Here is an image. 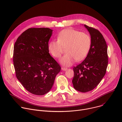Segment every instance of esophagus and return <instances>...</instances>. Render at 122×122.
<instances>
[{"label": "esophagus", "instance_id": "34e87169", "mask_svg": "<svg viewBox=\"0 0 122 122\" xmlns=\"http://www.w3.org/2000/svg\"><path fill=\"white\" fill-rule=\"evenodd\" d=\"M61 69H62V71H67V68L66 67H62V68H61Z\"/></svg>", "mask_w": 122, "mask_h": 122}]
</instances>
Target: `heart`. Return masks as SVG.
<instances>
[{
	"instance_id": "obj_1",
	"label": "heart",
	"mask_w": 122,
	"mask_h": 122,
	"mask_svg": "<svg viewBox=\"0 0 122 122\" xmlns=\"http://www.w3.org/2000/svg\"><path fill=\"white\" fill-rule=\"evenodd\" d=\"M92 45V40L88 34L72 29L61 31L57 35V40H51L48 45L50 54L58 58L66 48V54L60 59L61 64L71 66L76 61L84 59L88 54Z\"/></svg>"
}]
</instances>
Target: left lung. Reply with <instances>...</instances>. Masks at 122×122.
<instances>
[{
  "label": "left lung",
  "instance_id": "left-lung-1",
  "mask_svg": "<svg viewBox=\"0 0 122 122\" xmlns=\"http://www.w3.org/2000/svg\"><path fill=\"white\" fill-rule=\"evenodd\" d=\"M84 26L90 34L92 45L85 59L73 68L72 81L74 88L83 93L93 90L99 84L106 74L108 64L107 45L103 35L95 28Z\"/></svg>",
  "mask_w": 122,
  "mask_h": 122
}]
</instances>
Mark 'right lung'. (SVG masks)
I'll return each instance as SVG.
<instances>
[{
	"mask_svg": "<svg viewBox=\"0 0 122 122\" xmlns=\"http://www.w3.org/2000/svg\"><path fill=\"white\" fill-rule=\"evenodd\" d=\"M53 30L30 28L17 39L13 61L16 76L30 93L41 96L53 86L61 67L51 57L48 48Z\"/></svg>",
	"mask_w": 122,
	"mask_h": 122,
	"instance_id": "add662e5",
	"label": "right lung"
}]
</instances>
